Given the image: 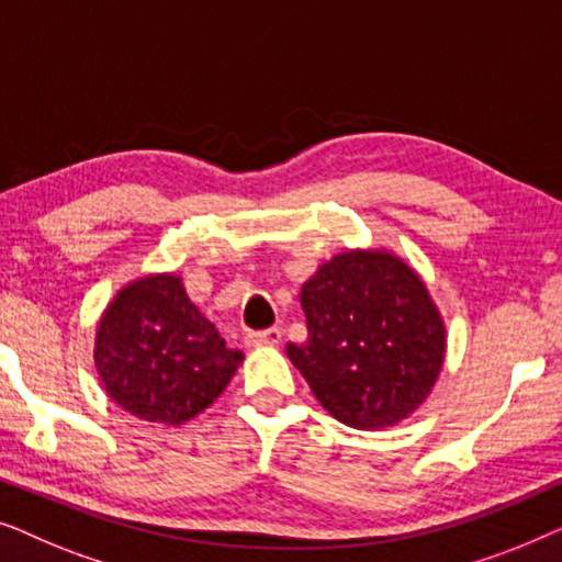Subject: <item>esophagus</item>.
I'll use <instances>...</instances> for the list:
<instances>
[{"instance_id":"1","label":"esophagus","mask_w":562,"mask_h":562,"mask_svg":"<svg viewBox=\"0 0 562 562\" xmlns=\"http://www.w3.org/2000/svg\"><path fill=\"white\" fill-rule=\"evenodd\" d=\"M281 342V329H260V333L245 335V348H258V345H279Z\"/></svg>"}]
</instances>
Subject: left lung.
Wrapping results in <instances>:
<instances>
[{"label":"left lung","mask_w":562,"mask_h":562,"mask_svg":"<svg viewBox=\"0 0 562 562\" xmlns=\"http://www.w3.org/2000/svg\"><path fill=\"white\" fill-rule=\"evenodd\" d=\"M306 342L286 356L342 425L394 427L440 379L448 329L412 263L389 248H348L325 260L302 294Z\"/></svg>","instance_id":"1"}]
</instances>
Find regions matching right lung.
<instances>
[{"instance_id":"right-lung-1","label":"right lung","mask_w":562,"mask_h":562,"mask_svg":"<svg viewBox=\"0 0 562 562\" xmlns=\"http://www.w3.org/2000/svg\"><path fill=\"white\" fill-rule=\"evenodd\" d=\"M243 360L171 271L125 283L97 322L94 366L106 396L153 425L179 427L202 414Z\"/></svg>"}]
</instances>
